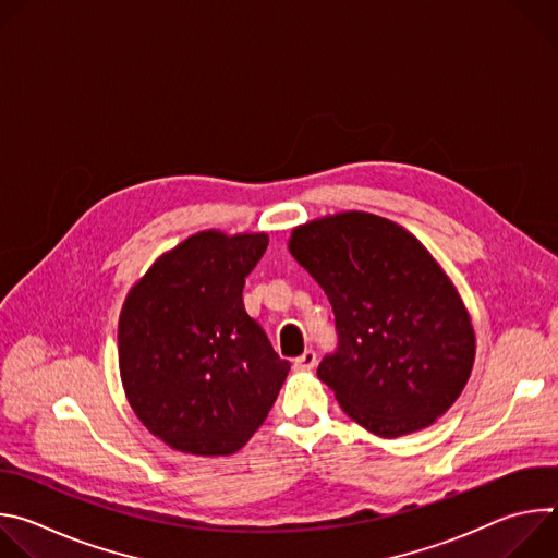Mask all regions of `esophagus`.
I'll list each match as a JSON object with an SVG mask.
<instances>
[{
    "mask_svg": "<svg viewBox=\"0 0 558 558\" xmlns=\"http://www.w3.org/2000/svg\"><path fill=\"white\" fill-rule=\"evenodd\" d=\"M315 362H317L315 351L306 349L300 357H295V360H293V371H308V368H313V366H315Z\"/></svg>",
    "mask_w": 558,
    "mask_h": 558,
    "instance_id": "34e87169",
    "label": "esophagus"
}]
</instances>
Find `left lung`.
I'll use <instances>...</instances> for the list:
<instances>
[{
  "label": "left lung",
  "mask_w": 558,
  "mask_h": 558,
  "mask_svg": "<svg viewBox=\"0 0 558 558\" xmlns=\"http://www.w3.org/2000/svg\"><path fill=\"white\" fill-rule=\"evenodd\" d=\"M289 252L333 306L340 342L317 377L342 411L386 439L435 424L468 384L476 340L433 254L402 225L368 211L298 225Z\"/></svg>",
  "instance_id": "obj_1"
}]
</instances>
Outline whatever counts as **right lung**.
Listing matches in <instances>:
<instances>
[{
  "instance_id": "add662e5",
  "label": "right lung",
  "mask_w": 558,
  "mask_h": 558,
  "mask_svg": "<svg viewBox=\"0 0 558 558\" xmlns=\"http://www.w3.org/2000/svg\"><path fill=\"white\" fill-rule=\"evenodd\" d=\"M269 235L207 229L158 256L119 315V371L141 424L170 448L222 457L267 420L287 379L243 304Z\"/></svg>"
}]
</instances>
